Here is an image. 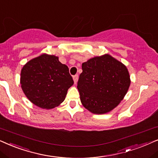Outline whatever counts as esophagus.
I'll return each mask as SVG.
<instances>
[{"label": "esophagus", "instance_id": "obj_1", "mask_svg": "<svg viewBox=\"0 0 158 158\" xmlns=\"http://www.w3.org/2000/svg\"><path fill=\"white\" fill-rule=\"evenodd\" d=\"M73 81H74V84H77V81H78V79H79V76H78L77 74L74 75L73 77Z\"/></svg>", "mask_w": 158, "mask_h": 158}]
</instances>
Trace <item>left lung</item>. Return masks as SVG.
<instances>
[{
    "label": "left lung",
    "mask_w": 158,
    "mask_h": 158,
    "mask_svg": "<svg viewBox=\"0 0 158 158\" xmlns=\"http://www.w3.org/2000/svg\"><path fill=\"white\" fill-rule=\"evenodd\" d=\"M81 68L77 88L83 106L94 114H104L114 109L131 83L125 65L105 54L90 58Z\"/></svg>",
    "instance_id": "left-lung-1"
}]
</instances>
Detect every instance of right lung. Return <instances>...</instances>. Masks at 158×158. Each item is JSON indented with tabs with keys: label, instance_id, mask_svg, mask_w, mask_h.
<instances>
[{
	"label": "right lung",
	"instance_id": "1",
	"mask_svg": "<svg viewBox=\"0 0 158 158\" xmlns=\"http://www.w3.org/2000/svg\"><path fill=\"white\" fill-rule=\"evenodd\" d=\"M20 83L30 102L41 108L51 109L64 102L73 80L68 66L58 57L42 54L23 66Z\"/></svg>",
	"mask_w": 158,
	"mask_h": 158
}]
</instances>
